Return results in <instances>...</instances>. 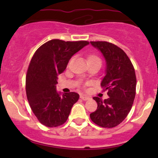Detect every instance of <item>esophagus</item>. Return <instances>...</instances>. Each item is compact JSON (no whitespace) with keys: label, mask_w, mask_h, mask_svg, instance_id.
I'll use <instances>...</instances> for the list:
<instances>
[{"label":"esophagus","mask_w":158,"mask_h":158,"mask_svg":"<svg viewBox=\"0 0 158 158\" xmlns=\"http://www.w3.org/2000/svg\"><path fill=\"white\" fill-rule=\"evenodd\" d=\"M80 98L81 99H82V100H84V101H86V100H88L89 99V97L88 96H86V95H80Z\"/></svg>","instance_id":"esophagus-1"}]
</instances>
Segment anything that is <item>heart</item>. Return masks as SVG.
<instances>
[{
    "label": "heart",
    "instance_id": "1",
    "mask_svg": "<svg viewBox=\"0 0 158 158\" xmlns=\"http://www.w3.org/2000/svg\"><path fill=\"white\" fill-rule=\"evenodd\" d=\"M88 60H98V61H101V60H100V59L95 55H90V56H89L88 57Z\"/></svg>",
    "mask_w": 158,
    "mask_h": 158
}]
</instances>
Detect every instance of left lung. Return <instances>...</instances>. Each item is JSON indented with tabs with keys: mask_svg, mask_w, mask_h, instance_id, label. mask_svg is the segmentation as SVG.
<instances>
[{
	"mask_svg": "<svg viewBox=\"0 0 158 158\" xmlns=\"http://www.w3.org/2000/svg\"><path fill=\"white\" fill-rule=\"evenodd\" d=\"M92 47L106 60V76L101 82L109 98L94 97L98 107L90 114L95 124L103 128H114L127 117L133 105L136 92V76L128 56L118 47L106 41L92 42Z\"/></svg>",
	"mask_w": 158,
	"mask_h": 158,
	"instance_id": "obj_1",
	"label": "left lung"
}]
</instances>
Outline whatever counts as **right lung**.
Segmentation results:
<instances>
[{"mask_svg": "<svg viewBox=\"0 0 158 158\" xmlns=\"http://www.w3.org/2000/svg\"><path fill=\"white\" fill-rule=\"evenodd\" d=\"M88 41L52 40L35 52L26 76L27 100L36 117L47 127H57L67 120L73 105L79 100L76 92L56 91L58 75L67 66L75 53L89 45Z\"/></svg>", "mask_w": 158, "mask_h": 158, "instance_id": "1", "label": "right lung"}]
</instances>
